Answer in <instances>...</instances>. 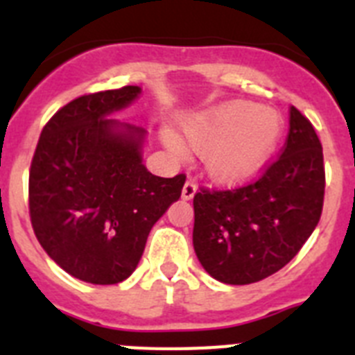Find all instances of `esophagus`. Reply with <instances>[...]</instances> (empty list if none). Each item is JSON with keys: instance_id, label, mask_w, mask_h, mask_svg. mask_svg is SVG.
Masks as SVG:
<instances>
[{"instance_id": "esophagus-1", "label": "esophagus", "mask_w": 355, "mask_h": 355, "mask_svg": "<svg viewBox=\"0 0 355 355\" xmlns=\"http://www.w3.org/2000/svg\"><path fill=\"white\" fill-rule=\"evenodd\" d=\"M197 192V183L193 180H188L183 187V199L190 200Z\"/></svg>"}]
</instances>
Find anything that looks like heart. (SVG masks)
<instances>
[{"instance_id":"1","label":"heart","mask_w":355,"mask_h":355,"mask_svg":"<svg viewBox=\"0 0 355 355\" xmlns=\"http://www.w3.org/2000/svg\"><path fill=\"white\" fill-rule=\"evenodd\" d=\"M279 133L277 112L247 101L216 106L180 128L181 140L202 150L208 172L222 181L243 180L258 171L274 149ZM171 146L178 153L184 150L174 139Z\"/></svg>"}]
</instances>
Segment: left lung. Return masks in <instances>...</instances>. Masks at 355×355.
<instances>
[{"mask_svg": "<svg viewBox=\"0 0 355 355\" xmlns=\"http://www.w3.org/2000/svg\"><path fill=\"white\" fill-rule=\"evenodd\" d=\"M324 150L299 110L281 155L256 180L234 188L200 187L193 196V249L211 277L250 284L275 274L299 254L322 216Z\"/></svg>", "mask_w": 355, "mask_h": 355, "instance_id": "8db88e82", "label": "left lung"}]
</instances>
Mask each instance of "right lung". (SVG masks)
I'll return each mask as SVG.
<instances>
[{
    "instance_id": "obj_1",
    "label": "right lung",
    "mask_w": 355,
    "mask_h": 355,
    "mask_svg": "<svg viewBox=\"0 0 355 355\" xmlns=\"http://www.w3.org/2000/svg\"><path fill=\"white\" fill-rule=\"evenodd\" d=\"M139 94L126 85L72 99L46 122L31 158L33 233L56 265L85 283L130 277L150 227L187 181L150 174L140 156L146 130L108 119Z\"/></svg>"
}]
</instances>
